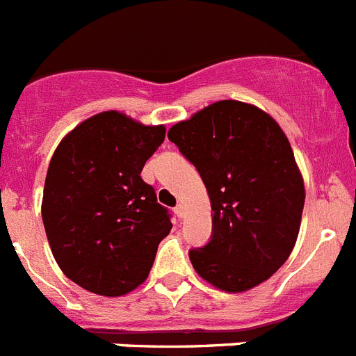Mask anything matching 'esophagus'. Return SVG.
Returning <instances> with one entry per match:
<instances>
[{
	"label": "esophagus",
	"instance_id": "34e87169",
	"mask_svg": "<svg viewBox=\"0 0 356 356\" xmlns=\"http://www.w3.org/2000/svg\"><path fill=\"white\" fill-rule=\"evenodd\" d=\"M175 214L178 216L180 220H181V218H185V205H184V203H178V205H176V207H175Z\"/></svg>",
	"mask_w": 356,
	"mask_h": 356
}]
</instances>
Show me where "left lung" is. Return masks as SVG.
<instances>
[{
    "mask_svg": "<svg viewBox=\"0 0 356 356\" xmlns=\"http://www.w3.org/2000/svg\"><path fill=\"white\" fill-rule=\"evenodd\" d=\"M202 176L212 205L207 245L194 270L225 291H245L277 272L300 227L305 184L279 124L263 109L220 100L167 133Z\"/></svg>",
    "mask_w": 356,
    "mask_h": 356,
    "instance_id": "left-lung-1",
    "label": "left lung"
}]
</instances>
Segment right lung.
I'll list each match as a JSON object with an SVG mask.
<instances>
[{
    "label": "right lung",
    "instance_id": "1",
    "mask_svg": "<svg viewBox=\"0 0 356 356\" xmlns=\"http://www.w3.org/2000/svg\"><path fill=\"white\" fill-rule=\"evenodd\" d=\"M163 138V126L104 111L57 145L44 180L42 223L57 265L84 290L118 297L147 279L158 245L172 229L169 209L140 176Z\"/></svg>",
    "mask_w": 356,
    "mask_h": 356
}]
</instances>
